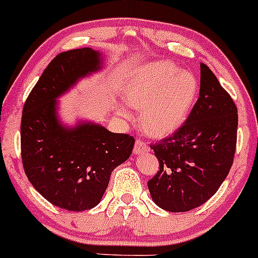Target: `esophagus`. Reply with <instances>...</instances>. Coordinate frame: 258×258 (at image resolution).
<instances>
[{
	"mask_svg": "<svg viewBox=\"0 0 258 258\" xmlns=\"http://www.w3.org/2000/svg\"><path fill=\"white\" fill-rule=\"evenodd\" d=\"M147 151H150L149 144H147L146 141L138 139V140L135 141L134 153H137V155H141V153H145V152H147Z\"/></svg>",
	"mask_w": 258,
	"mask_h": 258,
	"instance_id": "obj_1",
	"label": "esophagus"
}]
</instances>
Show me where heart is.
<instances>
[{
    "label": "heart",
    "mask_w": 258,
    "mask_h": 258,
    "mask_svg": "<svg viewBox=\"0 0 258 258\" xmlns=\"http://www.w3.org/2000/svg\"><path fill=\"white\" fill-rule=\"evenodd\" d=\"M198 92L199 82L192 73L180 71L170 60H157L130 73L124 98L129 106L141 108V124L147 133L164 137L185 120ZM118 113L130 115L123 106H119Z\"/></svg>",
    "instance_id": "heart-1"
}]
</instances>
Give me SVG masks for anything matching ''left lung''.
<instances>
[{
  "label": "left lung",
  "mask_w": 258,
  "mask_h": 258,
  "mask_svg": "<svg viewBox=\"0 0 258 258\" xmlns=\"http://www.w3.org/2000/svg\"><path fill=\"white\" fill-rule=\"evenodd\" d=\"M200 67V97L185 123L151 145L160 170L147 186L155 204L169 212H186L212 198L235 155L238 108L212 71Z\"/></svg>",
  "instance_id": "1"
}]
</instances>
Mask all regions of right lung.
<instances>
[{"label":"right lung","mask_w":258,"mask_h":258,"mask_svg":"<svg viewBox=\"0 0 258 258\" xmlns=\"http://www.w3.org/2000/svg\"><path fill=\"white\" fill-rule=\"evenodd\" d=\"M88 47L57 54L46 67L23 107L20 151L29 181L54 206L90 210L102 199L112 170L132 155L134 138L95 124L66 129L56 117V97L98 69Z\"/></svg>","instance_id":"add662e5"}]
</instances>
